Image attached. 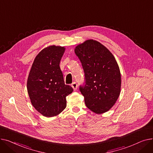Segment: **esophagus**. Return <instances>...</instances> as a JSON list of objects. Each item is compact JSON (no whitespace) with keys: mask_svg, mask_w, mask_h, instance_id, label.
Segmentation results:
<instances>
[{"mask_svg":"<svg viewBox=\"0 0 153 153\" xmlns=\"http://www.w3.org/2000/svg\"><path fill=\"white\" fill-rule=\"evenodd\" d=\"M71 86H72V88H73V89H74V91H76V90L77 89V84L76 82H74L73 83H72V84H71Z\"/></svg>","mask_w":153,"mask_h":153,"instance_id":"34e87169","label":"esophagus"}]
</instances>
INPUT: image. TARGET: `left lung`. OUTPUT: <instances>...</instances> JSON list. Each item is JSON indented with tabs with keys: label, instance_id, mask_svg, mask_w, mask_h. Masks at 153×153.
<instances>
[{
	"label": "left lung",
	"instance_id": "8db88e82",
	"mask_svg": "<svg viewBox=\"0 0 153 153\" xmlns=\"http://www.w3.org/2000/svg\"><path fill=\"white\" fill-rule=\"evenodd\" d=\"M74 53L82 63L85 85L80 87L87 107L97 114L108 111L120 94L121 73L115 58L105 46L87 39Z\"/></svg>",
	"mask_w": 153,
	"mask_h": 153
}]
</instances>
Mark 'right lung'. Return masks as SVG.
Returning a JSON list of instances; mask_svg holds the SVG:
<instances>
[{
	"label": "right lung",
	"instance_id": "obj_1",
	"mask_svg": "<svg viewBox=\"0 0 153 153\" xmlns=\"http://www.w3.org/2000/svg\"><path fill=\"white\" fill-rule=\"evenodd\" d=\"M64 46L50 45L35 57L27 79V91L34 108L46 117L57 116L66 107L73 89L64 84L59 67Z\"/></svg>",
	"mask_w": 153,
	"mask_h": 153
}]
</instances>
